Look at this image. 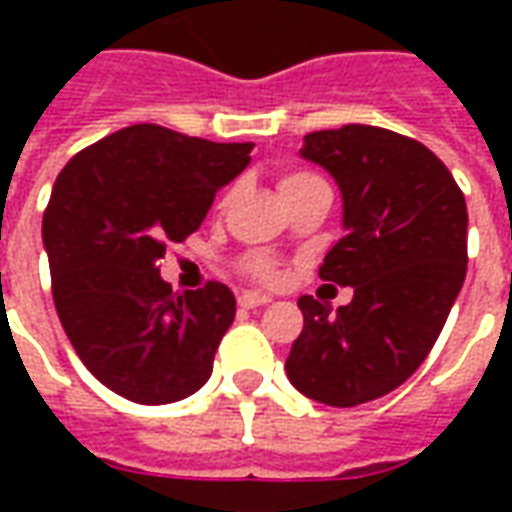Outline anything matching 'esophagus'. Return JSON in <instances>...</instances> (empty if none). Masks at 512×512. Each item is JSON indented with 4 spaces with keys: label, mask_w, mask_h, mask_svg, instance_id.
I'll use <instances>...</instances> for the list:
<instances>
[{
    "label": "esophagus",
    "mask_w": 512,
    "mask_h": 512,
    "mask_svg": "<svg viewBox=\"0 0 512 512\" xmlns=\"http://www.w3.org/2000/svg\"><path fill=\"white\" fill-rule=\"evenodd\" d=\"M268 296H263V293H252V290H246V293H241L238 296V304L244 307V310H255V307H266L268 304Z\"/></svg>",
    "instance_id": "obj_1"
}]
</instances>
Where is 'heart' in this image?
I'll return each mask as SVG.
<instances>
[{"mask_svg":"<svg viewBox=\"0 0 512 512\" xmlns=\"http://www.w3.org/2000/svg\"><path fill=\"white\" fill-rule=\"evenodd\" d=\"M318 175H310V172H288V175H282L279 178V191H282V197H288L293 191L304 189V186H310V183H318ZM241 268H244V274H249L257 282H263V285H277L279 279H282V266H279L277 257H271L268 252H249L241 260Z\"/></svg>","mask_w":512,"mask_h":512,"instance_id":"obj_1","label":"heart"}]
</instances>
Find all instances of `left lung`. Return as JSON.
Segmentation results:
<instances>
[{"label":"left lung","mask_w":512,"mask_h":512,"mask_svg":"<svg viewBox=\"0 0 512 512\" xmlns=\"http://www.w3.org/2000/svg\"><path fill=\"white\" fill-rule=\"evenodd\" d=\"M301 156L343 191L345 235L318 274L354 299L301 296L285 370L301 395L351 408L397 389L439 340L466 277V200L436 153L386 128L315 131Z\"/></svg>","instance_id":"obj_1"}]
</instances>
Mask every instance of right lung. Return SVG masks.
Returning a JSON list of instances; mask_svg holds the SVG:
<instances>
[{
  "label": "right lung",
  "mask_w": 512,
  "mask_h": 512,
  "mask_svg": "<svg viewBox=\"0 0 512 512\" xmlns=\"http://www.w3.org/2000/svg\"><path fill=\"white\" fill-rule=\"evenodd\" d=\"M252 142H208L128 126L65 164L43 213L51 296L73 351L117 395L161 406L194 395L235 318L222 282L172 293L167 244L200 230L216 191L241 175Z\"/></svg>",
  "instance_id": "obj_1"
}]
</instances>
